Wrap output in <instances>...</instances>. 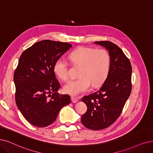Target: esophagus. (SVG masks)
Instances as JSON below:
<instances>
[{"label":"esophagus","instance_id":"34e87169","mask_svg":"<svg viewBox=\"0 0 153 153\" xmlns=\"http://www.w3.org/2000/svg\"><path fill=\"white\" fill-rule=\"evenodd\" d=\"M71 102L73 103H76L78 101V99H76V98L74 97H71Z\"/></svg>","mask_w":153,"mask_h":153}]
</instances>
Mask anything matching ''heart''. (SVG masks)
<instances>
[{
	"label": "heart",
	"mask_w": 153,
	"mask_h": 153,
	"mask_svg": "<svg viewBox=\"0 0 153 153\" xmlns=\"http://www.w3.org/2000/svg\"><path fill=\"white\" fill-rule=\"evenodd\" d=\"M69 58L72 62L81 65L78 78L70 81L64 87L66 93L76 96L87 91L91 85L96 87L107 78L111 66V56L105 49L95 50L90 47L81 46L71 51ZM56 75L63 81L69 78V66L63 58L56 59L53 65Z\"/></svg>",
	"instance_id": "heart-1"
}]
</instances>
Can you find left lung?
<instances>
[{
  "instance_id": "1",
  "label": "left lung",
  "mask_w": 153,
  "mask_h": 153,
  "mask_svg": "<svg viewBox=\"0 0 153 153\" xmlns=\"http://www.w3.org/2000/svg\"><path fill=\"white\" fill-rule=\"evenodd\" d=\"M105 47L111 56V66L102 86L94 94L82 98L87 111L82 123L88 129L101 130L111 126L123 112L132 90V66L123 50L108 41H95Z\"/></svg>"
}]
</instances>
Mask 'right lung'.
Masks as SVG:
<instances>
[{
	"instance_id": "obj_1",
	"label": "right lung",
	"mask_w": 153,
	"mask_h": 153,
	"mask_svg": "<svg viewBox=\"0 0 153 153\" xmlns=\"http://www.w3.org/2000/svg\"><path fill=\"white\" fill-rule=\"evenodd\" d=\"M68 42L42 40L21 55L14 74L16 105L26 120L44 127L56 120L62 108L71 102L68 95H59L60 84L53 71L56 59L68 51Z\"/></svg>"
}]
</instances>
